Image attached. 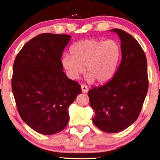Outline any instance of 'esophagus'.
Segmentation results:
<instances>
[{"label": "esophagus", "mask_w": 160, "mask_h": 160, "mask_svg": "<svg viewBox=\"0 0 160 160\" xmlns=\"http://www.w3.org/2000/svg\"><path fill=\"white\" fill-rule=\"evenodd\" d=\"M81 90H82V92H88V87L87 86H86V85H84V84H81Z\"/></svg>", "instance_id": "esophagus-1"}]
</instances>
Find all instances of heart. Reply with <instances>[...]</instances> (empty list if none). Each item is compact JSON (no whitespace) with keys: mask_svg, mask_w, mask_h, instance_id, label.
Returning a JSON list of instances; mask_svg holds the SVG:
<instances>
[{"mask_svg":"<svg viewBox=\"0 0 160 160\" xmlns=\"http://www.w3.org/2000/svg\"><path fill=\"white\" fill-rule=\"evenodd\" d=\"M72 55L65 53L61 63L66 74L76 80L86 71L88 81L104 83L115 74L121 56V48L115 40L91 39L78 42L72 46Z\"/></svg>","mask_w":160,"mask_h":160,"instance_id":"1","label":"heart"}]
</instances>
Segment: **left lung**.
<instances>
[{
  "label": "left lung",
  "instance_id": "1",
  "mask_svg": "<svg viewBox=\"0 0 160 160\" xmlns=\"http://www.w3.org/2000/svg\"><path fill=\"white\" fill-rule=\"evenodd\" d=\"M118 35L122 61L113 77L88 92L95 115L92 122L107 133L125 130L136 121L148 89L146 56L137 40L121 29Z\"/></svg>",
  "mask_w": 160,
  "mask_h": 160
}]
</instances>
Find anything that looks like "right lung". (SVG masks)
I'll return each instance as SVG.
<instances>
[{
	"label": "right lung",
	"instance_id": "right-lung-1",
	"mask_svg": "<svg viewBox=\"0 0 160 160\" xmlns=\"http://www.w3.org/2000/svg\"><path fill=\"white\" fill-rule=\"evenodd\" d=\"M70 38L65 34L39 35L24 45L14 62L12 89L18 112L42 134L65 129L68 107L81 93L79 83L62 71V55Z\"/></svg>",
	"mask_w": 160,
	"mask_h": 160
}]
</instances>
